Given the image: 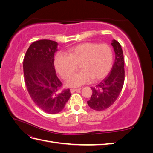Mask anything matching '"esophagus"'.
<instances>
[{"mask_svg":"<svg viewBox=\"0 0 153 153\" xmlns=\"http://www.w3.org/2000/svg\"><path fill=\"white\" fill-rule=\"evenodd\" d=\"M79 89H75V88H71V89H70V92H71V93H73V92H75L77 90H79Z\"/></svg>","mask_w":153,"mask_h":153,"instance_id":"obj_1","label":"esophagus"}]
</instances>
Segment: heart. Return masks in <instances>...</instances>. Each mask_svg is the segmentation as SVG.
<instances>
[{"instance_id": "heart-1", "label": "heart", "mask_w": 153, "mask_h": 153, "mask_svg": "<svg viewBox=\"0 0 153 153\" xmlns=\"http://www.w3.org/2000/svg\"><path fill=\"white\" fill-rule=\"evenodd\" d=\"M81 70L72 73L67 78L69 87H78L98 80L108 75L112 66L113 52L108 45L85 42L71 47L69 55L59 52L55 57V66L62 77L66 78L76 68Z\"/></svg>"}]
</instances>
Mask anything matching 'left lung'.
<instances>
[{"instance_id":"left-lung-1","label":"left lung","mask_w":153,"mask_h":153,"mask_svg":"<svg viewBox=\"0 0 153 153\" xmlns=\"http://www.w3.org/2000/svg\"><path fill=\"white\" fill-rule=\"evenodd\" d=\"M112 45L115 54L112 71L96 87H92V94L87 104L92 109L101 111L112 106L122 91L124 82V61L120 43L113 40Z\"/></svg>"}]
</instances>
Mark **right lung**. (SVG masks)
<instances>
[{"label":"right lung","instance_id":"obj_1","mask_svg":"<svg viewBox=\"0 0 153 153\" xmlns=\"http://www.w3.org/2000/svg\"><path fill=\"white\" fill-rule=\"evenodd\" d=\"M57 43L41 39L32 43L24 59V74L27 91L34 103L44 112L55 114L62 111L71 95L62 89L54 67Z\"/></svg>","mask_w":153,"mask_h":153}]
</instances>
